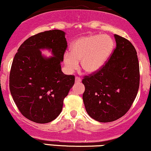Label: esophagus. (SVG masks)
Masks as SVG:
<instances>
[{
  "label": "esophagus",
  "instance_id": "1",
  "mask_svg": "<svg viewBox=\"0 0 151 151\" xmlns=\"http://www.w3.org/2000/svg\"><path fill=\"white\" fill-rule=\"evenodd\" d=\"M81 81V79H80L79 77H77L75 78V82L76 83H80V82Z\"/></svg>",
  "mask_w": 151,
  "mask_h": 151
}]
</instances>
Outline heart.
<instances>
[{
	"instance_id": "b5f03b06",
	"label": "heart",
	"mask_w": 151,
	"mask_h": 151,
	"mask_svg": "<svg viewBox=\"0 0 151 151\" xmlns=\"http://www.w3.org/2000/svg\"><path fill=\"white\" fill-rule=\"evenodd\" d=\"M114 42L106 35H91L80 37L72 44L70 53H65L63 61L67 69L72 72L81 60L82 70L93 74L102 68L114 50Z\"/></svg>"
}]
</instances>
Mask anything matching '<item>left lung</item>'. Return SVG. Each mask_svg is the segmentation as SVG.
<instances>
[{
    "label": "left lung",
    "mask_w": 151,
    "mask_h": 151,
    "mask_svg": "<svg viewBox=\"0 0 151 151\" xmlns=\"http://www.w3.org/2000/svg\"><path fill=\"white\" fill-rule=\"evenodd\" d=\"M116 47L105 65L82 80L86 110L95 121L107 123L128 111L139 86V65L134 46L114 35Z\"/></svg>",
    "instance_id": "left-lung-1"
}]
</instances>
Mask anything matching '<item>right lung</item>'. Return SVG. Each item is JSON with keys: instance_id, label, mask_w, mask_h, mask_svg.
<instances>
[{"instance_id": "add662e5", "label": "right lung", "mask_w": 151, "mask_h": 151, "mask_svg": "<svg viewBox=\"0 0 151 151\" xmlns=\"http://www.w3.org/2000/svg\"><path fill=\"white\" fill-rule=\"evenodd\" d=\"M67 44L64 31L48 30L28 38L15 54L9 90L19 110L30 121L47 123L61 112L75 80L61 70ZM43 49L51 50L53 56L42 55Z\"/></svg>"}]
</instances>
